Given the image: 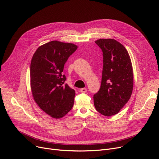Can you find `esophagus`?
Instances as JSON below:
<instances>
[{
  "label": "esophagus",
  "mask_w": 159,
  "mask_h": 159,
  "mask_svg": "<svg viewBox=\"0 0 159 159\" xmlns=\"http://www.w3.org/2000/svg\"><path fill=\"white\" fill-rule=\"evenodd\" d=\"M80 92L81 93H86V92H87V89L85 88H81V89H80Z\"/></svg>",
  "instance_id": "obj_1"
}]
</instances>
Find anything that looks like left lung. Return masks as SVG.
Wrapping results in <instances>:
<instances>
[{
    "label": "left lung",
    "mask_w": 159,
    "mask_h": 159,
    "mask_svg": "<svg viewBox=\"0 0 159 159\" xmlns=\"http://www.w3.org/2000/svg\"><path fill=\"white\" fill-rule=\"evenodd\" d=\"M102 51L103 67L99 91L93 95L94 105L105 116L118 114L129 100L133 89V71L129 54L114 39L95 41Z\"/></svg>",
    "instance_id": "8db88e82"
}]
</instances>
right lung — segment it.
<instances>
[{
    "label": "right lung",
    "instance_id": "1",
    "mask_svg": "<svg viewBox=\"0 0 159 159\" xmlns=\"http://www.w3.org/2000/svg\"><path fill=\"white\" fill-rule=\"evenodd\" d=\"M77 46L51 41L39 46L30 64V87L33 98L39 107L55 119L63 118L71 110L75 92L65 84L62 74L68 58Z\"/></svg>",
    "mask_w": 159,
    "mask_h": 159
}]
</instances>
